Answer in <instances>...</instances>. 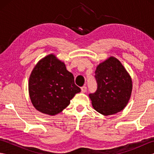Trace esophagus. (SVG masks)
Returning a JSON list of instances; mask_svg holds the SVG:
<instances>
[{
	"mask_svg": "<svg viewBox=\"0 0 154 154\" xmlns=\"http://www.w3.org/2000/svg\"><path fill=\"white\" fill-rule=\"evenodd\" d=\"M81 92L85 93L87 91V87L86 86H83L81 88Z\"/></svg>",
	"mask_w": 154,
	"mask_h": 154,
	"instance_id": "obj_1",
	"label": "esophagus"
}]
</instances>
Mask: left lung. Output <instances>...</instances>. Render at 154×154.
I'll use <instances>...</instances> for the list:
<instances>
[{
  "mask_svg": "<svg viewBox=\"0 0 154 154\" xmlns=\"http://www.w3.org/2000/svg\"><path fill=\"white\" fill-rule=\"evenodd\" d=\"M97 89L89 94L92 105L104 116L116 114L127 105L132 89V79L120 61L110 57L95 71Z\"/></svg>",
  "mask_w": 154,
  "mask_h": 154,
  "instance_id": "1",
  "label": "left lung"
}]
</instances>
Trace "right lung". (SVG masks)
Instances as JSON below:
<instances>
[{
    "label": "right lung",
    "instance_id": "add662e5",
    "mask_svg": "<svg viewBox=\"0 0 154 154\" xmlns=\"http://www.w3.org/2000/svg\"><path fill=\"white\" fill-rule=\"evenodd\" d=\"M28 90L35 109L51 116L61 112L81 91L75 84L73 75L53 54L42 59L34 67L29 78Z\"/></svg>",
    "mask_w": 154,
    "mask_h": 154
}]
</instances>
